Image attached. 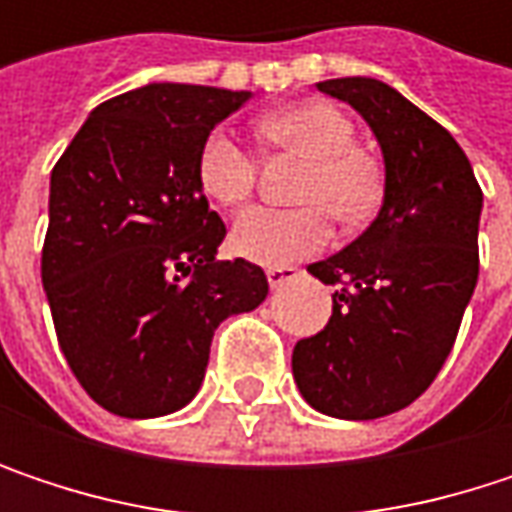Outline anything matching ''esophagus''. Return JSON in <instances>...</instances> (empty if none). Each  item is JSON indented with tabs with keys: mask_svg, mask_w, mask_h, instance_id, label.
<instances>
[{
	"mask_svg": "<svg viewBox=\"0 0 512 512\" xmlns=\"http://www.w3.org/2000/svg\"><path fill=\"white\" fill-rule=\"evenodd\" d=\"M293 278H299V269H296V266H269V269H266V281H269L272 290L284 287V284L293 281Z\"/></svg>",
	"mask_w": 512,
	"mask_h": 512,
	"instance_id": "34e87169",
	"label": "esophagus"
}]
</instances>
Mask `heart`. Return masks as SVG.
<instances>
[{
	"instance_id": "heart-1",
	"label": "heart",
	"mask_w": 512,
	"mask_h": 512,
	"mask_svg": "<svg viewBox=\"0 0 512 512\" xmlns=\"http://www.w3.org/2000/svg\"><path fill=\"white\" fill-rule=\"evenodd\" d=\"M257 133L284 151L308 156L299 183V201H317L296 210L255 207L243 213L231 231L234 252L252 263L281 266L314 255L329 240L326 210L341 222L364 216L379 195V171L373 159L353 148L356 127L332 103L311 100L266 115ZM198 183L204 195L222 207H240L255 189V159L228 133L216 130L198 151Z\"/></svg>"
}]
</instances>
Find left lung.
Masks as SVG:
<instances>
[{
  "label": "left lung",
  "mask_w": 512,
  "mask_h": 512,
  "mask_svg": "<svg viewBox=\"0 0 512 512\" xmlns=\"http://www.w3.org/2000/svg\"><path fill=\"white\" fill-rule=\"evenodd\" d=\"M317 88L367 121L385 162L367 231L308 272L335 284L323 332L293 347L308 406L344 421L406 409L442 370L477 284L483 192L457 139L397 88L344 76Z\"/></svg>",
  "instance_id": "obj_1"
}]
</instances>
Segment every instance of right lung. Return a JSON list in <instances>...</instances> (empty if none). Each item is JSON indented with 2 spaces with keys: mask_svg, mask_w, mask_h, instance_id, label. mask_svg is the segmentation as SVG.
Masks as SVG:
<instances>
[{
  "mask_svg": "<svg viewBox=\"0 0 512 512\" xmlns=\"http://www.w3.org/2000/svg\"><path fill=\"white\" fill-rule=\"evenodd\" d=\"M249 97L133 88L100 103L52 168L41 281L73 376L112 415L183 409L219 323L269 293L260 266L216 260L225 222L198 183L204 139Z\"/></svg>",
  "mask_w": 512,
  "mask_h": 512,
  "instance_id": "add662e5",
  "label": "right lung"
}]
</instances>
